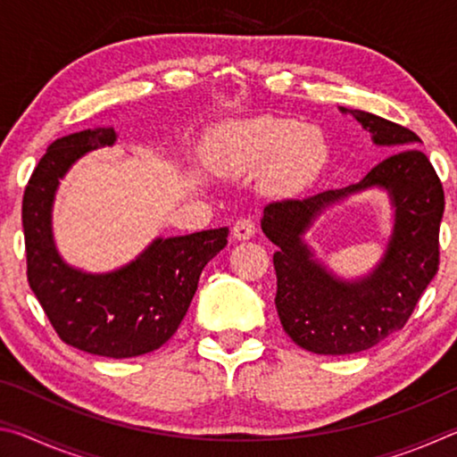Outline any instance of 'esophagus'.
Listing matches in <instances>:
<instances>
[{
  "mask_svg": "<svg viewBox=\"0 0 457 457\" xmlns=\"http://www.w3.org/2000/svg\"><path fill=\"white\" fill-rule=\"evenodd\" d=\"M231 231H234L236 239H250L253 237V234H256V221L252 218H239L234 223V229Z\"/></svg>",
  "mask_w": 457,
  "mask_h": 457,
  "instance_id": "1",
  "label": "esophagus"
}]
</instances>
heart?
I'll return each mask as SVG.
<instances>
[{
	"label": "heart",
	"mask_w": 457,
	"mask_h": 457,
	"mask_svg": "<svg viewBox=\"0 0 457 457\" xmlns=\"http://www.w3.org/2000/svg\"><path fill=\"white\" fill-rule=\"evenodd\" d=\"M207 159L226 173L262 167L268 191L292 195L319 179L328 161V143L319 127L264 114L215 129L207 143Z\"/></svg>",
	"instance_id": "heart-1"
}]
</instances>
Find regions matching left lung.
Segmentation results:
<instances>
[{
    "label": "left lung",
    "mask_w": 457,
    "mask_h": 457,
    "mask_svg": "<svg viewBox=\"0 0 457 457\" xmlns=\"http://www.w3.org/2000/svg\"><path fill=\"white\" fill-rule=\"evenodd\" d=\"M353 114L377 145L395 153L351 187L272 201L262 218L266 237L278 245V316L286 335L316 354L367 351L403 328L439 268V223L445 199L436 169L417 149L421 138L377 114ZM375 184L389 190L396 205L394 236L373 275L359 283H340L312 260L302 234L324 206Z\"/></svg>",
    "instance_id": "8db88e82"
}]
</instances>
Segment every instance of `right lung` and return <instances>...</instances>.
<instances>
[{
    "mask_svg": "<svg viewBox=\"0 0 457 457\" xmlns=\"http://www.w3.org/2000/svg\"><path fill=\"white\" fill-rule=\"evenodd\" d=\"M114 138V129L56 138L26 185L21 221L29 288L56 335L84 353L129 359L159 349L175 335L201 270L228 244V228L159 237L135 262L111 274H82L66 266L52 242L54 191L76 159L112 145Z\"/></svg>",
    "mask_w": 457,
    "mask_h": 457,
    "instance_id": "obj_1",
    "label": "right lung"
}]
</instances>
